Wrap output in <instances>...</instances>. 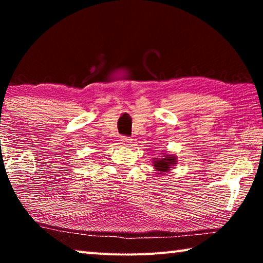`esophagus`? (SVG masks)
<instances>
[{
  "instance_id": "esophagus-1",
  "label": "esophagus",
  "mask_w": 263,
  "mask_h": 263,
  "mask_svg": "<svg viewBox=\"0 0 263 263\" xmlns=\"http://www.w3.org/2000/svg\"><path fill=\"white\" fill-rule=\"evenodd\" d=\"M131 140H132V139H130V138H128V137H123V138H122V140H121V141L123 142V144H124V145H130V142H131Z\"/></svg>"
}]
</instances>
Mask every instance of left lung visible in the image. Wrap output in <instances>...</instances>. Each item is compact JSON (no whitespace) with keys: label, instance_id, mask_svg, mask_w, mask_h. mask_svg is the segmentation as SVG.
Listing matches in <instances>:
<instances>
[{"label":"left lung","instance_id":"left-lung-1","mask_svg":"<svg viewBox=\"0 0 263 263\" xmlns=\"http://www.w3.org/2000/svg\"><path fill=\"white\" fill-rule=\"evenodd\" d=\"M177 163V158L175 154H166L163 153L161 158H153V166L157 169L158 174H166L171 171V168H174Z\"/></svg>","mask_w":263,"mask_h":263}]
</instances>
